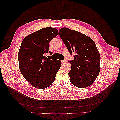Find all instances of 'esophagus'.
Segmentation results:
<instances>
[{
	"instance_id": "esophagus-1",
	"label": "esophagus",
	"mask_w": 120,
	"mask_h": 120,
	"mask_svg": "<svg viewBox=\"0 0 120 120\" xmlns=\"http://www.w3.org/2000/svg\"><path fill=\"white\" fill-rule=\"evenodd\" d=\"M67 60H63V61H62V63H64L66 62H67Z\"/></svg>"
}]
</instances>
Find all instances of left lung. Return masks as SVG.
I'll use <instances>...</instances> for the list:
<instances>
[{
	"instance_id": "left-lung-1",
	"label": "left lung",
	"mask_w": 120,
	"mask_h": 120,
	"mask_svg": "<svg viewBox=\"0 0 120 120\" xmlns=\"http://www.w3.org/2000/svg\"><path fill=\"white\" fill-rule=\"evenodd\" d=\"M59 33L71 54L76 53L74 59L68 61L72 67L70 82L79 88L91 86L100 72L101 57L95 43L87 35L68 28L59 29Z\"/></svg>"
}]
</instances>
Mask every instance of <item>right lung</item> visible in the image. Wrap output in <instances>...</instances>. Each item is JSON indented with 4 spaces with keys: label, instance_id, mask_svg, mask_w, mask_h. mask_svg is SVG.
<instances>
[{
    "label": "right lung",
    "instance_id": "right-lung-1",
    "mask_svg": "<svg viewBox=\"0 0 120 120\" xmlns=\"http://www.w3.org/2000/svg\"><path fill=\"white\" fill-rule=\"evenodd\" d=\"M58 34L57 29L46 27L29 34L22 40L17 55L19 70L34 88L43 89L50 86L61 67L60 60H50L44 56L49 52L51 40Z\"/></svg>",
    "mask_w": 120,
    "mask_h": 120
}]
</instances>
